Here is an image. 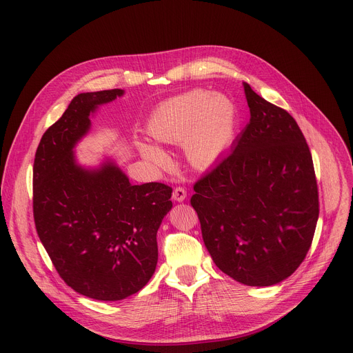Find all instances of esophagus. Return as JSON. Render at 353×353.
I'll use <instances>...</instances> for the list:
<instances>
[{"label": "esophagus", "mask_w": 353, "mask_h": 353, "mask_svg": "<svg viewBox=\"0 0 353 353\" xmlns=\"http://www.w3.org/2000/svg\"><path fill=\"white\" fill-rule=\"evenodd\" d=\"M185 198H186V191H185V189L181 188V186H176L174 189V192H172V199L175 202H183Z\"/></svg>", "instance_id": "obj_1"}]
</instances>
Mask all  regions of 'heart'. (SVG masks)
Masks as SVG:
<instances>
[{
  "mask_svg": "<svg viewBox=\"0 0 353 353\" xmlns=\"http://www.w3.org/2000/svg\"><path fill=\"white\" fill-rule=\"evenodd\" d=\"M237 110L222 93L194 89L158 105L147 121V131L159 144L181 145L189 164L205 170L218 161L234 140ZM140 155L158 168L170 164L167 152L157 144H137Z\"/></svg>",
  "mask_w": 353,
  "mask_h": 353,
  "instance_id": "obj_1",
  "label": "heart"
}]
</instances>
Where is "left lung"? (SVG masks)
I'll list each match as a JSON object with an SVG mask.
<instances>
[{
	"label": "left lung",
	"mask_w": 353,
	"mask_h": 353,
	"mask_svg": "<svg viewBox=\"0 0 353 353\" xmlns=\"http://www.w3.org/2000/svg\"><path fill=\"white\" fill-rule=\"evenodd\" d=\"M250 121L191 205L214 264L233 280L270 287L305 259L318 222L312 157L296 121L243 83Z\"/></svg>",
	"instance_id": "8db88e82"
}]
</instances>
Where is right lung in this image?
I'll use <instances>...</instances> for the list:
<instances>
[{"instance_id":"1","label":"right lung","mask_w":353,"mask_h":353,"mask_svg":"<svg viewBox=\"0 0 353 353\" xmlns=\"http://www.w3.org/2000/svg\"><path fill=\"white\" fill-rule=\"evenodd\" d=\"M124 90L80 93L42 135L34 162V218L38 236L63 281L99 301L139 292L158 261L157 232L171 210L164 183L132 185L112 157L97 167L77 161L74 148L90 131L99 107Z\"/></svg>"}]
</instances>
